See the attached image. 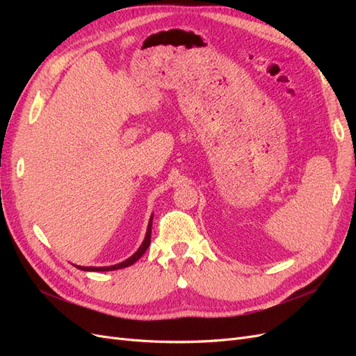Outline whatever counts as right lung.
<instances>
[{
    "instance_id": "right-lung-1",
    "label": "right lung",
    "mask_w": 356,
    "mask_h": 356,
    "mask_svg": "<svg viewBox=\"0 0 356 356\" xmlns=\"http://www.w3.org/2000/svg\"><path fill=\"white\" fill-rule=\"evenodd\" d=\"M152 221H153V218L149 220V222H148V229H147V234H145V239H144L143 245L139 246V250L131 258H127L126 261L110 266V267H80V266H75V267L81 268V270H86V272H108V270H117V268H124L127 266H132L135 261H138L139 258L143 257V254L148 250L149 242H152V224H153Z\"/></svg>"
}]
</instances>
